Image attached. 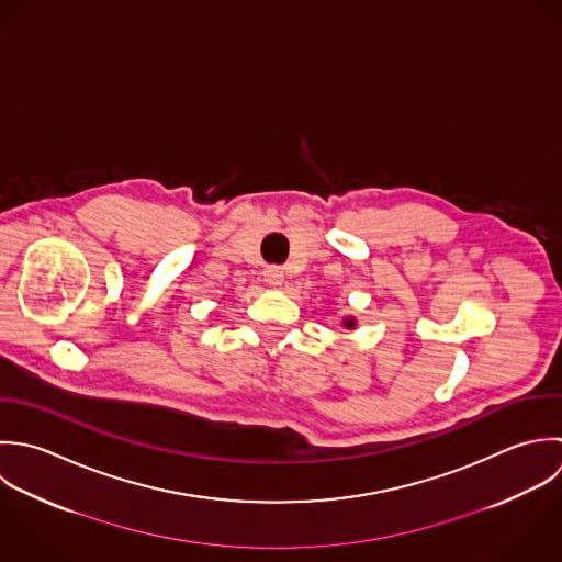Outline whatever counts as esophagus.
<instances>
[{
  "label": "esophagus",
  "mask_w": 562,
  "mask_h": 562,
  "mask_svg": "<svg viewBox=\"0 0 562 562\" xmlns=\"http://www.w3.org/2000/svg\"><path fill=\"white\" fill-rule=\"evenodd\" d=\"M283 279H285V274H283L281 268H266V272H263V281H266L270 288H281V285H283Z\"/></svg>",
  "instance_id": "1"
}]
</instances>
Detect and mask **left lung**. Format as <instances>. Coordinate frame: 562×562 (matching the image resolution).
Instances as JSON below:
<instances>
[{
    "label": "left lung",
    "mask_w": 562,
    "mask_h": 562,
    "mask_svg": "<svg viewBox=\"0 0 562 562\" xmlns=\"http://www.w3.org/2000/svg\"><path fill=\"white\" fill-rule=\"evenodd\" d=\"M356 325H358V323H356V316H345V318H342V327L356 329Z\"/></svg>",
    "instance_id": "1"
}]
</instances>
